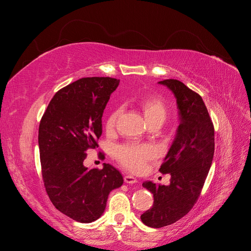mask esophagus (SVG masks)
<instances>
[{
  "mask_svg": "<svg viewBox=\"0 0 251 251\" xmlns=\"http://www.w3.org/2000/svg\"><path fill=\"white\" fill-rule=\"evenodd\" d=\"M137 179H136L135 177H133L132 175H126V176H125V182L126 183H128V184H135L137 183Z\"/></svg>",
  "mask_w": 251,
  "mask_h": 251,
  "instance_id": "1",
  "label": "esophagus"
}]
</instances>
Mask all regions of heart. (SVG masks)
Returning a JSON list of instances; mask_svg holds the SVG:
<instances>
[{
  "instance_id": "heart-1",
  "label": "heart",
  "mask_w": 251,
  "mask_h": 251,
  "mask_svg": "<svg viewBox=\"0 0 251 251\" xmlns=\"http://www.w3.org/2000/svg\"><path fill=\"white\" fill-rule=\"evenodd\" d=\"M141 108L144 117L148 121L153 119H165L168 110L164 102L158 97H149L141 103ZM120 114V109L113 111L107 119V128L113 130L116 125L117 118ZM157 155V151L151 144L140 143H126L117 147L115 156L117 160L123 164L126 169L132 172H141L147 162L154 159Z\"/></svg>"
}]
</instances>
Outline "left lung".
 <instances>
[{"label":"left lung","instance_id":"8db88e82","mask_svg":"<svg viewBox=\"0 0 251 251\" xmlns=\"http://www.w3.org/2000/svg\"><path fill=\"white\" fill-rule=\"evenodd\" d=\"M176 97L179 126L160 173L171 174L170 185L146 181L154 196L141 221L153 228L177 222L193 208L201 194L215 153V130L202 97L177 79L159 81Z\"/></svg>","mask_w":251,"mask_h":251}]
</instances>
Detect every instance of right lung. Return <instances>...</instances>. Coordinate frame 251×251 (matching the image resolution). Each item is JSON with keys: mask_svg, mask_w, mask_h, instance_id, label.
<instances>
[{"mask_svg": "<svg viewBox=\"0 0 251 251\" xmlns=\"http://www.w3.org/2000/svg\"><path fill=\"white\" fill-rule=\"evenodd\" d=\"M119 79L85 77L53 96L39 127V148L44 185L64 215L80 223L103 214L109 194L124 183L111 164L101 170L83 165L89 149L98 147L101 117Z\"/></svg>", "mask_w": 251, "mask_h": 251, "instance_id": "add662e5", "label": "right lung"}]
</instances>
